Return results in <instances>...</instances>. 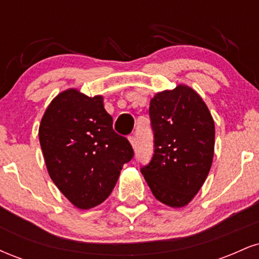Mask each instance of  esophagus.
<instances>
[{
  "instance_id": "1",
  "label": "esophagus",
  "mask_w": 259,
  "mask_h": 259,
  "mask_svg": "<svg viewBox=\"0 0 259 259\" xmlns=\"http://www.w3.org/2000/svg\"><path fill=\"white\" fill-rule=\"evenodd\" d=\"M129 141H130V144H132V146H133V147H135V144H136V139H135V136H134V135H130V136H129Z\"/></svg>"
}]
</instances>
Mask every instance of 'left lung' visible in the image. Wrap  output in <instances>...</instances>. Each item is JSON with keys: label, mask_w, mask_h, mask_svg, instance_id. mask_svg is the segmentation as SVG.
I'll use <instances>...</instances> for the list:
<instances>
[{"label": "left lung", "mask_w": 259, "mask_h": 259, "mask_svg": "<svg viewBox=\"0 0 259 259\" xmlns=\"http://www.w3.org/2000/svg\"><path fill=\"white\" fill-rule=\"evenodd\" d=\"M150 118L154 150L141 173L157 200L169 207H184L209 173L214 120L200 95L186 85L154 95Z\"/></svg>", "instance_id": "1"}]
</instances>
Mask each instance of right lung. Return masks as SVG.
Listing matches in <instances>:
<instances>
[{
	"instance_id": "obj_1",
	"label": "right lung",
	"mask_w": 259,
	"mask_h": 259,
	"mask_svg": "<svg viewBox=\"0 0 259 259\" xmlns=\"http://www.w3.org/2000/svg\"><path fill=\"white\" fill-rule=\"evenodd\" d=\"M38 139L52 181L80 209L102 203L134 156L127 139L113 130L103 97H89L75 89L50 103Z\"/></svg>"
}]
</instances>
